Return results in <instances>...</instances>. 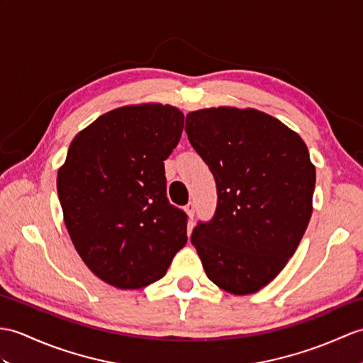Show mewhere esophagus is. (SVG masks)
<instances>
[{"label": "esophagus", "instance_id": "34e87169", "mask_svg": "<svg viewBox=\"0 0 363 363\" xmlns=\"http://www.w3.org/2000/svg\"><path fill=\"white\" fill-rule=\"evenodd\" d=\"M185 212H187L189 218L193 221V218H195V204H193V202H189V204L185 206Z\"/></svg>", "mask_w": 363, "mask_h": 363}]
</instances>
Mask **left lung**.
I'll return each instance as SVG.
<instances>
[{"mask_svg": "<svg viewBox=\"0 0 363 363\" xmlns=\"http://www.w3.org/2000/svg\"><path fill=\"white\" fill-rule=\"evenodd\" d=\"M185 131L216 182L218 204L191 233L207 277L247 296L281 272L313 213L315 167L296 131L258 109L207 108Z\"/></svg>", "mask_w": 363, "mask_h": 363, "instance_id": "obj_1", "label": "left lung"}]
</instances>
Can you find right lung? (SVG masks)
Here are the masks:
<instances>
[{"instance_id":"1","label":"right lung","mask_w":363,"mask_h":363,"mask_svg":"<svg viewBox=\"0 0 363 363\" xmlns=\"http://www.w3.org/2000/svg\"><path fill=\"white\" fill-rule=\"evenodd\" d=\"M184 114L161 104L100 116L71 142L57 191L75 250L100 280L140 289L167 274L187 242V215L167 199L164 161Z\"/></svg>"}]
</instances>
